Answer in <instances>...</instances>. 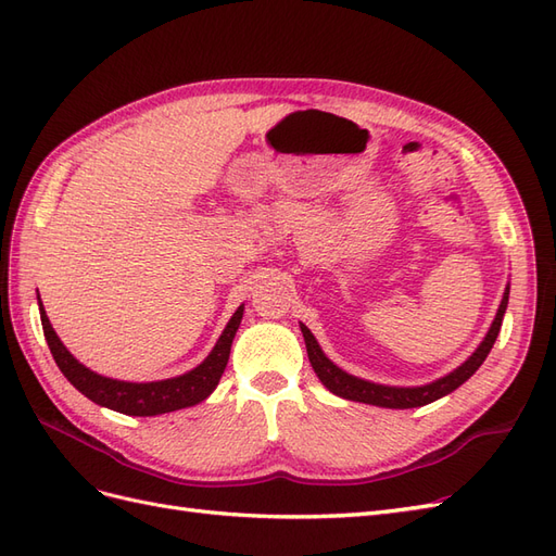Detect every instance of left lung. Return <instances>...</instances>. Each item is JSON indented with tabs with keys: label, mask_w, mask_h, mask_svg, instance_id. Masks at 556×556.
Masks as SVG:
<instances>
[{
	"label": "left lung",
	"mask_w": 556,
	"mask_h": 556,
	"mask_svg": "<svg viewBox=\"0 0 556 556\" xmlns=\"http://www.w3.org/2000/svg\"><path fill=\"white\" fill-rule=\"evenodd\" d=\"M508 294H510V290L506 288V294H503V299H501V306H498L494 323L473 355H470L457 368V371H452L450 376L435 380L431 384H425V387H384V384L368 382V380H362L355 376H348L345 371H341L339 366L331 364L325 357V352L319 350L315 336L308 331L306 325H301V333H304L308 359H311V366L315 368L317 378L323 380V384L336 396L359 401V403H371V406H380V408H417V406H427V403L454 392L459 384H464L470 376L478 371L482 362L486 359V355H490V350L494 348V341L501 331L503 313H506V308H508Z\"/></svg>",
	"instance_id": "obj_1"
}]
</instances>
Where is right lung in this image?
I'll use <instances>...</instances> for the list:
<instances>
[{
    "mask_svg": "<svg viewBox=\"0 0 556 556\" xmlns=\"http://www.w3.org/2000/svg\"><path fill=\"white\" fill-rule=\"evenodd\" d=\"M39 313H41L43 336L48 341L50 355H53L64 378L70 380L80 394H86L90 401L99 403V406L117 410V413L150 417V415L174 413L180 408L194 406V403L204 401L215 390L217 382H220L225 374L231 341L233 336H237V329L243 317V306H239V311L231 315L229 325L220 336V341L215 343L213 352L204 362H201L197 368H192L190 374L169 378V380H160V382H123V380L97 376L94 371H90V368L78 364L72 352L62 345L58 333L48 323L41 301H39Z\"/></svg>",
    "mask_w": 556,
    "mask_h": 556,
    "instance_id": "add662e5",
    "label": "right lung"
}]
</instances>
